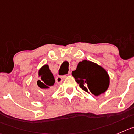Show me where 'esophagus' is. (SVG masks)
I'll use <instances>...</instances> for the list:
<instances>
[{
    "label": "esophagus",
    "instance_id": "1",
    "mask_svg": "<svg viewBox=\"0 0 134 134\" xmlns=\"http://www.w3.org/2000/svg\"><path fill=\"white\" fill-rule=\"evenodd\" d=\"M69 74H70V72H69ZM66 78V76H58V77L56 78V81H57V83H60L62 82L64 79Z\"/></svg>",
    "mask_w": 134,
    "mask_h": 134
}]
</instances>
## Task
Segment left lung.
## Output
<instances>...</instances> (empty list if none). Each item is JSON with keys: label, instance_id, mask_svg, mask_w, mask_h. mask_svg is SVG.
I'll use <instances>...</instances> for the list:
<instances>
[{"label": "left lung", "instance_id": "left-lung-1", "mask_svg": "<svg viewBox=\"0 0 134 134\" xmlns=\"http://www.w3.org/2000/svg\"><path fill=\"white\" fill-rule=\"evenodd\" d=\"M72 74L83 91L95 96L106 92L110 85V77L106 70L92 61L80 62Z\"/></svg>", "mask_w": 134, "mask_h": 134}]
</instances>
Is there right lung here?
I'll list each match as a JSON object with an SVG mask.
<instances>
[{"instance_id": "add662e5", "label": "right lung", "mask_w": 134, "mask_h": 134, "mask_svg": "<svg viewBox=\"0 0 134 134\" xmlns=\"http://www.w3.org/2000/svg\"><path fill=\"white\" fill-rule=\"evenodd\" d=\"M39 80L37 81L38 89L40 91L35 90L34 94L37 97L41 98L49 95L53 91V86L55 83V79L49 69L48 64H44L38 71Z\"/></svg>"}]
</instances>
